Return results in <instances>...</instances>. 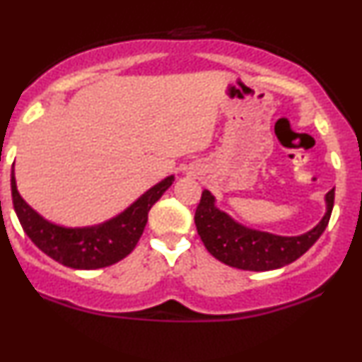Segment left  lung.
<instances>
[{"instance_id": "obj_1", "label": "left lung", "mask_w": 362, "mask_h": 362, "mask_svg": "<svg viewBox=\"0 0 362 362\" xmlns=\"http://www.w3.org/2000/svg\"><path fill=\"white\" fill-rule=\"evenodd\" d=\"M334 195V189L325 195V214L320 223L300 236H278L238 223L216 206V197L207 189L194 219L204 246L221 263L250 272H269L293 263L315 245L329 224Z\"/></svg>"}]
</instances>
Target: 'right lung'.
Listing matches in <instances>:
<instances>
[{
  "mask_svg": "<svg viewBox=\"0 0 362 362\" xmlns=\"http://www.w3.org/2000/svg\"><path fill=\"white\" fill-rule=\"evenodd\" d=\"M175 180V175L148 189L123 212L101 224L67 228L45 219L25 202L18 192L15 170H11L13 207L21 228L38 250L76 269H98L115 264L129 255L145 230L148 212Z\"/></svg>",
  "mask_w": 362,
  "mask_h": 362,
  "instance_id": "obj_1",
  "label": "right lung"
}]
</instances>
